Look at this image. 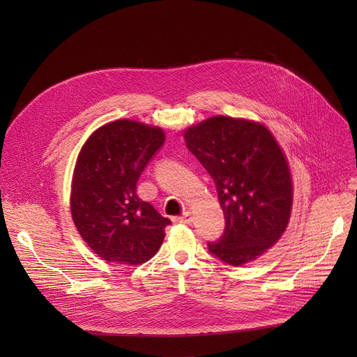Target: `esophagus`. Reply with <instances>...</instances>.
Segmentation results:
<instances>
[{
	"label": "esophagus",
	"mask_w": 357,
	"mask_h": 357,
	"mask_svg": "<svg viewBox=\"0 0 357 357\" xmlns=\"http://www.w3.org/2000/svg\"><path fill=\"white\" fill-rule=\"evenodd\" d=\"M179 223H185V225H190L193 222V216L190 212H185L182 216L178 218Z\"/></svg>",
	"instance_id": "34e87169"
}]
</instances>
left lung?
<instances>
[{"instance_id":"8db88e82","label":"left lung","mask_w":357,"mask_h":357,"mask_svg":"<svg viewBox=\"0 0 357 357\" xmlns=\"http://www.w3.org/2000/svg\"><path fill=\"white\" fill-rule=\"evenodd\" d=\"M188 149L216 185L225 231L208 243L230 266L256 260L287 229L292 181L273 134L254 121L212 117L185 131Z\"/></svg>"}]
</instances>
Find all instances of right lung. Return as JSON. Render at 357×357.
I'll return each instance as SVG.
<instances>
[{
	"label": "right lung",
	"mask_w": 357,
	"mask_h": 357,
	"mask_svg": "<svg viewBox=\"0 0 357 357\" xmlns=\"http://www.w3.org/2000/svg\"><path fill=\"white\" fill-rule=\"evenodd\" d=\"M164 142L161 128L117 120L83 145L72 181V218L103 260L142 264L160 250L171 220L138 197L137 182Z\"/></svg>",
	"instance_id": "obj_1"
}]
</instances>
